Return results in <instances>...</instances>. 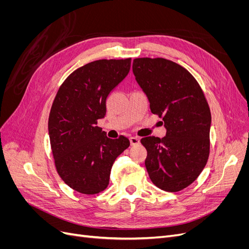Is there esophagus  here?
<instances>
[{
  "label": "esophagus",
  "mask_w": 249,
  "mask_h": 249,
  "mask_svg": "<svg viewBox=\"0 0 249 249\" xmlns=\"http://www.w3.org/2000/svg\"><path fill=\"white\" fill-rule=\"evenodd\" d=\"M130 142L132 145H136L140 143V139L138 137H130Z\"/></svg>",
  "instance_id": "34e87169"
}]
</instances>
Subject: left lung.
<instances>
[{"label": "left lung", "instance_id": "1", "mask_svg": "<svg viewBox=\"0 0 249 249\" xmlns=\"http://www.w3.org/2000/svg\"><path fill=\"white\" fill-rule=\"evenodd\" d=\"M135 78L150 111L164 120L166 136L141 139L145 167L160 189L178 192L191 185L210 154L211 111L197 81L183 66L164 58H136Z\"/></svg>", "mask_w": 249, "mask_h": 249}]
</instances>
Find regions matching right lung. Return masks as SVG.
Wrapping results in <instances>:
<instances>
[{
  "label": "right lung",
  "mask_w": 249,
  "mask_h": 249,
  "mask_svg": "<svg viewBox=\"0 0 249 249\" xmlns=\"http://www.w3.org/2000/svg\"><path fill=\"white\" fill-rule=\"evenodd\" d=\"M130 67L131 58L87 63L66 78L53 102L49 134L55 166L63 182L80 193L106 189L113 163L130 146L126 137L110 139L96 125L106 115L107 97Z\"/></svg>",
  "instance_id": "1"
}]
</instances>
